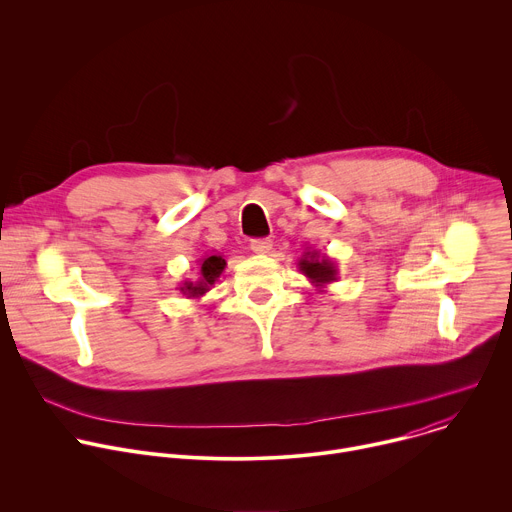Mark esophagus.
Instances as JSON below:
<instances>
[{
	"label": "esophagus",
	"instance_id": "34e87169",
	"mask_svg": "<svg viewBox=\"0 0 512 512\" xmlns=\"http://www.w3.org/2000/svg\"><path fill=\"white\" fill-rule=\"evenodd\" d=\"M271 249H273V243L269 239L251 241V251L257 255H267V253H271Z\"/></svg>",
	"mask_w": 512,
	"mask_h": 512
}]
</instances>
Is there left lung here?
<instances>
[{"instance_id": "obj_1", "label": "left lung", "mask_w": 512, "mask_h": 512, "mask_svg": "<svg viewBox=\"0 0 512 512\" xmlns=\"http://www.w3.org/2000/svg\"><path fill=\"white\" fill-rule=\"evenodd\" d=\"M298 269L310 279L312 285H316L320 291H324L326 285L334 283L338 279V267L332 257L326 253H320L318 249L308 247L304 255L298 261Z\"/></svg>"}]
</instances>
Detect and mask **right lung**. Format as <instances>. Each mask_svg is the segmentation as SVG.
Returning a JSON list of instances; mask_svg holds the SVG:
<instances>
[{
  "instance_id": "obj_1",
  "label": "right lung",
  "mask_w": 512,
  "mask_h": 512,
  "mask_svg": "<svg viewBox=\"0 0 512 512\" xmlns=\"http://www.w3.org/2000/svg\"><path fill=\"white\" fill-rule=\"evenodd\" d=\"M200 269H198V279L196 281H182V285L178 287L182 294L190 300H198L202 298L206 291L214 285V281L223 275L225 267H227V261L223 259V255L218 253H210L206 257L200 259Z\"/></svg>"
}]
</instances>
